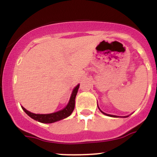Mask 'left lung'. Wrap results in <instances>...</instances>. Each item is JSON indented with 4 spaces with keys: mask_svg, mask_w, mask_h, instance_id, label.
I'll list each match as a JSON object with an SVG mask.
<instances>
[{
    "mask_svg": "<svg viewBox=\"0 0 157 157\" xmlns=\"http://www.w3.org/2000/svg\"><path fill=\"white\" fill-rule=\"evenodd\" d=\"M99 108V107H98ZM99 109H100V108H99ZM100 111H101V112L102 113H104V114H105V115H107V116H109V117H117V116H115V115H111V114H107V113H104V112H102V111H101V110H100ZM128 116H126V117H127Z\"/></svg>",
    "mask_w": 157,
    "mask_h": 157,
    "instance_id": "1",
    "label": "left lung"
}]
</instances>
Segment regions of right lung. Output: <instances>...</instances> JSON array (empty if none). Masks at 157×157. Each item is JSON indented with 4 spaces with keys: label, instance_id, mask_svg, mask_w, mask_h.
Wrapping results in <instances>:
<instances>
[{
    "label": "right lung",
    "instance_id": "add662e5",
    "mask_svg": "<svg viewBox=\"0 0 157 157\" xmlns=\"http://www.w3.org/2000/svg\"><path fill=\"white\" fill-rule=\"evenodd\" d=\"M79 86H80V84L77 85L76 87L74 89L68 105L63 109L57 111V112L47 113V114H39V113L37 114V113H34L27 111L23 106L22 109L26 112V114H28L30 117L40 122H42V123H52V122L59 121V120H61L63 119L69 117L71 114V113L73 112L75 105V97H76L77 91H78Z\"/></svg>",
    "mask_w": 157,
    "mask_h": 157
}]
</instances>
